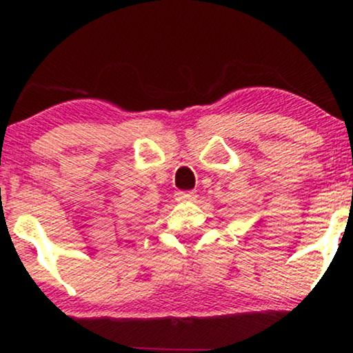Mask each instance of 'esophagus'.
<instances>
[{
  "label": "esophagus",
  "mask_w": 353,
  "mask_h": 353,
  "mask_svg": "<svg viewBox=\"0 0 353 353\" xmlns=\"http://www.w3.org/2000/svg\"><path fill=\"white\" fill-rule=\"evenodd\" d=\"M175 197H176V201H180V202H192L196 199V194L192 191H176L175 192Z\"/></svg>",
  "instance_id": "34e87169"
}]
</instances>
